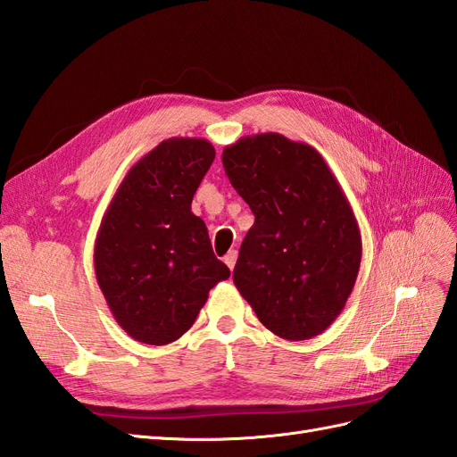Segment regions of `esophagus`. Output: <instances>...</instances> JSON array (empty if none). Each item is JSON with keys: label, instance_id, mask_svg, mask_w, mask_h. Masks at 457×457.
<instances>
[{"label": "esophagus", "instance_id": "1", "mask_svg": "<svg viewBox=\"0 0 457 457\" xmlns=\"http://www.w3.org/2000/svg\"><path fill=\"white\" fill-rule=\"evenodd\" d=\"M237 259H238V252L237 250H230L227 255H225V262H227V267L232 270L234 269V265H237Z\"/></svg>", "mask_w": 457, "mask_h": 457}]
</instances>
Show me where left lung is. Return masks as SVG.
<instances>
[{
    "instance_id": "1",
    "label": "left lung",
    "mask_w": 457,
    "mask_h": 457,
    "mask_svg": "<svg viewBox=\"0 0 457 457\" xmlns=\"http://www.w3.org/2000/svg\"><path fill=\"white\" fill-rule=\"evenodd\" d=\"M223 168L255 215L234 286L274 336L322 334L347 305L362 259L361 228L336 175L314 146L280 133L225 146Z\"/></svg>"
}]
</instances>
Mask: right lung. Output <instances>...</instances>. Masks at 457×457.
Returning a JSON list of instances; mask_svg holds the SVG:
<instances>
[{
    "label": "right lung",
    "mask_w": 457,
    "mask_h": 457,
    "mask_svg": "<svg viewBox=\"0 0 457 457\" xmlns=\"http://www.w3.org/2000/svg\"><path fill=\"white\" fill-rule=\"evenodd\" d=\"M213 158V145L198 137L162 141L131 165L103 215L93 250L96 284L135 341H177L210 289L230 276L190 207Z\"/></svg>",
    "instance_id": "1"
}]
</instances>
